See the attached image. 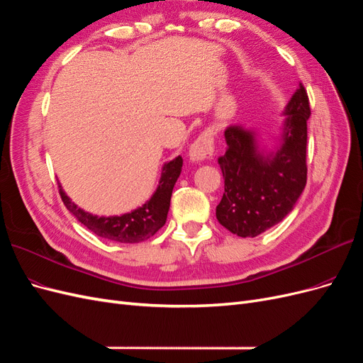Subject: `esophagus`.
Instances as JSON below:
<instances>
[{
  "mask_svg": "<svg viewBox=\"0 0 363 363\" xmlns=\"http://www.w3.org/2000/svg\"><path fill=\"white\" fill-rule=\"evenodd\" d=\"M214 154V135L211 131H205L199 135L190 146L189 157L193 162H202L211 160Z\"/></svg>",
  "mask_w": 363,
  "mask_h": 363,
  "instance_id": "esophagus-1",
  "label": "esophagus"
}]
</instances>
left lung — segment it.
I'll use <instances>...</instances> for the list:
<instances>
[{
  "label": "left lung",
  "instance_id": "left-lung-1",
  "mask_svg": "<svg viewBox=\"0 0 363 363\" xmlns=\"http://www.w3.org/2000/svg\"><path fill=\"white\" fill-rule=\"evenodd\" d=\"M282 131L273 149L242 125L225 131L228 150L218 158L225 193L216 208L221 226L253 238L282 221L294 209L306 185L308 93L301 84L284 110Z\"/></svg>",
  "mask_w": 363,
  "mask_h": 363
}]
</instances>
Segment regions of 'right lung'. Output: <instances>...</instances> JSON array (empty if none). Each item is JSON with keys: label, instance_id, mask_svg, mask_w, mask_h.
<instances>
[{"label": "right lung", "instance_id": "1", "mask_svg": "<svg viewBox=\"0 0 363 363\" xmlns=\"http://www.w3.org/2000/svg\"><path fill=\"white\" fill-rule=\"evenodd\" d=\"M182 170V158L177 157L167 161L161 170V178L157 190L142 206L133 209L131 213L121 216H93L91 213L78 208L71 197L60 186V196L66 208L74 217L83 223L95 235L118 242H140L155 235L158 229L164 226L170 208V197L173 186L177 184Z\"/></svg>", "mask_w": 363, "mask_h": 363}]
</instances>
